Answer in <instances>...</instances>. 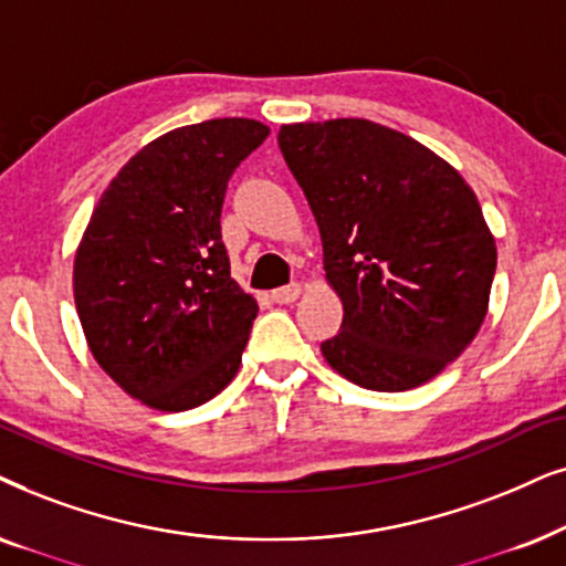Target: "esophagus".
Returning a JSON list of instances; mask_svg holds the SVG:
<instances>
[{
    "label": "esophagus",
    "instance_id": "obj_1",
    "mask_svg": "<svg viewBox=\"0 0 566 566\" xmlns=\"http://www.w3.org/2000/svg\"><path fill=\"white\" fill-rule=\"evenodd\" d=\"M297 297H300V284L297 282H292V284H287V287H279V290L271 292V300H274V303H279V305L295 303Z\"/></svg>",
    "mask_w": 566,
    "mask_h": 566
}]
</instances>
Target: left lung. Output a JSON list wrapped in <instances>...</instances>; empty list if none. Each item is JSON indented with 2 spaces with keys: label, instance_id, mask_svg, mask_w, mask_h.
<instances>
[{
  "label": "left lung",
  "instance_id": "1",
  "mask_svg": "<svg viewBox=\"0 0 566 566\" xmlns=\"http://www.w3.org/2000/svg\"><path fill=\"white\" fill-rule=\"evenodd\" d=\"M279 149L344 303L323 357L386 394L432 380L486 315L496 248L476 193L432 149L365 118L282 126Z\"/></svg>",
  "mask_w": 566,
  "mask_h": 566
}]
</instances>
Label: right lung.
<instances>
[{
    "mask_svg": "<svg viewBox=\"0 0 566 566\" xmlns=\"http://www.w3.org/2000/svg\"><path fill=\"white\" fill-rule=\"evenodd\" d=\"M269 129L212 118L163 134L105 188L74 259V305L97 365L160 411L235 378L259 305L230 276L228 180Z\"/></svg>",
    "mask_w": 566,
    "mask_h": 566,
    "instance_id": "1",
    "label": "right lung"
}]
</instances>
